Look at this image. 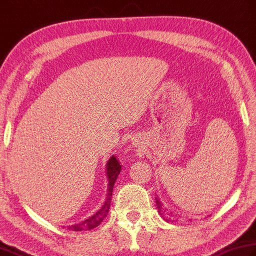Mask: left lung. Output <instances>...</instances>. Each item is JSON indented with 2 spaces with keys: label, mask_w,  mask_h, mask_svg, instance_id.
<instances>
[{
  "label": "left lung",
  "mask_w": 256,
  "mask_h": 256,
  "mask_svg": "<svg viewBox=\"0 0 256 256\" xmlns=\"http://www.w3.org/2000/svg\"><path fill=\"white\" fill-rule=\"evenodd\" d=\"M155 203H156V206H158L156 210H158V212L160 213V215H161V216L165 220V221H171V218H170V216H172V215L170 213H166V210L163 208V204L161 203V201H160V198H158V196L155 198Z\"/></svg>",
  "instance_id": "8db88e82"
}]
</instances>
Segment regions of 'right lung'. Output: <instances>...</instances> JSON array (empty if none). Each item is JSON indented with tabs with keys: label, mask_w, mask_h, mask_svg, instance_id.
<instances>
[{
	"label": "right lung",
	"mask_w": 256,
	"mask_h": 256,
	"mask_svg": "<svg viewBox=\"0 0 256 256\" xmlns=\"http://www.w3.org/2000/svg\"><path fill=\"white\" fill-rule=\"evenodd\" d=\"M121 168L122 166L120 165L116 158H115L114 155H112V156L108 158V161L106 163V168H105L106 178H108V191H106V198H105L103 205L100 208V210H98V211L92 215V216H90L88 218L84 220V221L80 222L78 224L70 225V226H68V230H71V231H90V230L98 226L103 220L108 216L110 204H111L114 183L116 181L120 172H121Z\"/></svg>",
	"instance_id": "add662e5"
}]
</instances>
